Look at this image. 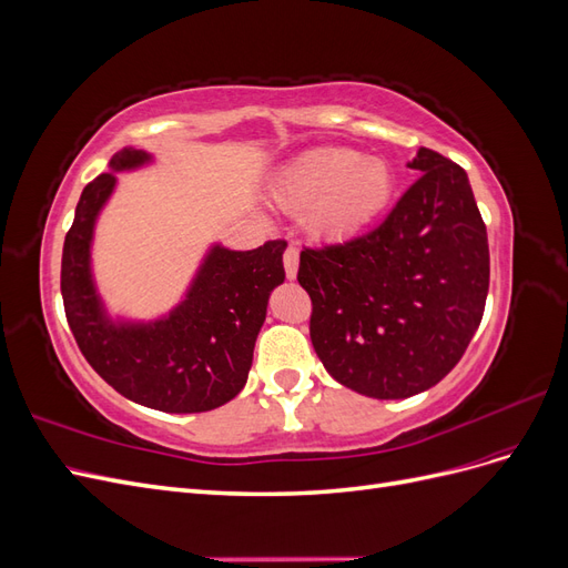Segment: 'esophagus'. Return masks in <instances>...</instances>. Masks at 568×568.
I'll return each instance as SVG.
<instances>
[{
	"label": "esophagus",
	"mask_w": 568,
	"mask_h": 568,
	"mask_svg": "<svg viewBox=\"0 0 568 568\" xmlns=\"http://www.w3.org/2000/svg\"><path fill=\"white\" fill-rule=\"evenodd\" d=\"M284 270H286V277L294 280L296 272H298V248L296 246H286L284 251Z\"/></svg>",
	"instance_id": "esophagus-1"
}]
</instances>
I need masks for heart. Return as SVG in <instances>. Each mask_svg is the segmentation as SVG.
Listing matches in <instances>:
<instances>
[{
    "mask_svg": "<svg viewBox=\"0 0 568 568\" xmlns=\"http://www.w3.org/2000/svg\"><path fill=\"white\" fill-rule=\"evenodd\" d=\"M390 192L388 163L357 156L351 149L307 151L277 182V199L286 209H311L307 222L322 236H348L363 230L384 211Z\"/></svg>",
    "mask_w": 568,
    "mask_h": 568,
    "instance_id": "b5f03b06",
    "label": "heart"
}]
</instances>
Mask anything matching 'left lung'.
Wrapping results in <instances>:
<instances>
[{"instance_id": "left-lung-1", "label": "left lung", "mask_w": 568, "mask_h": 568, "mask_svg": "<svg viewBox=\"0 0 568 568\" xmlns=\"http://www.w3.org/2000/svg\"><path fill=\"white\" fill-rule=\"evenodd\" d=\"M407 165L422 178L379 227L303 248L298 265L324 369L379 400L432 388L459 363L490 282L488 234L467 173L424 146Z\"/></svg>"}]
</instances>
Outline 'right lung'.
I'll return each instance as SVG.
<instances>
[{
  "label": "right lung",
  "instance_id": "1",
  "mask_svg": "<svg viewBox=\"0 0 568 568\" xmlns=\"http://www.w3.org/2000/svg\"><path fill=\"white\" fill-rule=\"evenodd\" d=\"M149 161L123 149L111 170ZM115 186L104 173L82 189L75 220L63 242L61 296L68 326L92 369L132 403L161 412H209L244 388L253 346L267 315V298L284 282V239L253 251L213 246L186 298L163 320L113 324L90 272V246L99 211Z\"/></svg>",
  "mask_w": 568,
  "mask_h": 568
}]
</instances>
